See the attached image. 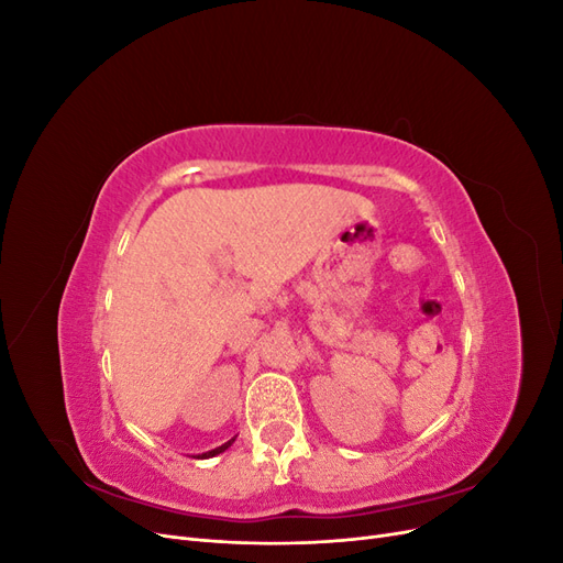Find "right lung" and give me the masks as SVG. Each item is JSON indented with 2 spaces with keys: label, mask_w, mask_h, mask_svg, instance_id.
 Returning <instances> with one entry per match:
<instances>
[{
  "label": "right lung",
  "mask_w": 563,
  "mask_h": 563,
  "mask_svg": "<svg viewBox=\"0 0 563 563\" xmlns=\"http://www.w3.org/2000/svg\"><path fill=\"white\" fill-rule=\"evenodd\" d=\"M232 441H234V439H230V441H225V444H223V446H218V449H213V451H209V453H203V455H201V457H213V455H218V453H223V451H225V449H228V446H230V444H232Z\"/></svg>",
  "instance_id": "right-lung-1"
}]
</instances>
